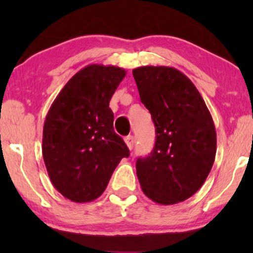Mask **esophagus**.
<instances>
[{
  "mask_svg": "<svg viewBox=\"0 0 253 253\" xmlns=\"http://www.w3.org/2000/svg\"><path fill=\"white\" fill-rule=\"evenodd\" d=\"M124 141H126V146L129 147V150H132L134 146V138L132 136H127L124 138Z\"/></svg>",
  "mask_w": 253,
  "mask_h": 253,
  "instance_id": "1",
  "label": "esophagus"
}]
</instances>
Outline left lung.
Masks as SVG:
<instances>
[{"label":"left lung","instance_id":"8db88e82","mask_svg":"<svg viewBox=\"0 0 253 253\" xmlns=\"http://www.w3.org/2000/svg\"><path fill=\"white\" fill-rule=\"evenodd\" d=\"M132 75L157 133L151 154L137 160L138 179L154 203L174 205L195 195L212 169L213 119L198 89L177 69L146 65Z\"/></svg>","mask_w":253,"mask_h":253}]
</instances>
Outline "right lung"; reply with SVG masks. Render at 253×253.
I'll return each mask as SVG.
<instances>
[{
    "label": "right lung",
    "instance_id": "1",
    "mask_svg": "<svg viewBox=\"0 0 253 253\" xmlns=\"http://www.w3.org/2000/svg\"><path fill=\"white\" fill-rule=\"evenodd\" d=\"M126 75L114 65L89 64L72 76L48 110L43 161L55 189L71 202L99 198L120 161L129 157L109 108Z\"/></svg>",
    "mask_w": 253,
    "mask_h": 253
}]
</instances>
